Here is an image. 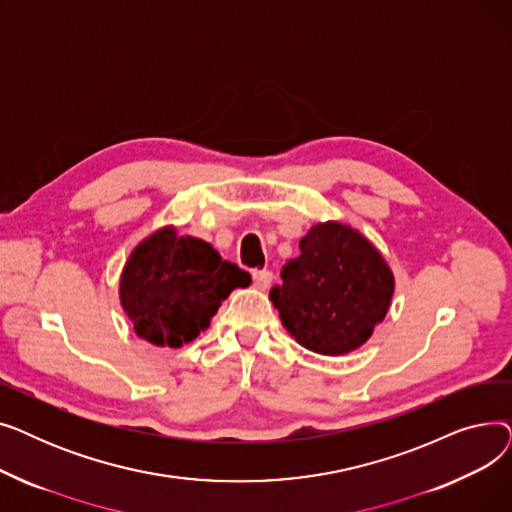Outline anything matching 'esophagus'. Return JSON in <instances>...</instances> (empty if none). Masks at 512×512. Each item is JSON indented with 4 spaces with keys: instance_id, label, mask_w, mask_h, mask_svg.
<instances>
[{
    "instance_id": "34e87169",
    "label": "esophagus",
    "mask_w": 512,
    "mask_h": 512,
    "mask_svg": "<svg viewBox=\"0 0 512 512\" xmlns=\"http://www.w3.org/2000/svg\"><path fill=\"white\" fill-rule=\"evenodd\" d=\"M272 280H274V274L270 270H255L253 272V284L261 290H267L272 286Z\"/></svg>"
}]
</instances>
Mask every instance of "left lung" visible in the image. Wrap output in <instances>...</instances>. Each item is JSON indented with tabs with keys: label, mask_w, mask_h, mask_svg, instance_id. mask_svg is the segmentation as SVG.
<instances>
[{
	"label": "left lung",
	"mask_w": 512,
	"mask_h": 512,
	"mask_svg": "<svg viewBox=\"0 0 512 512\" xmlns=\"http://www.w3.org/2000/svg\"><path fill=\"white\" fill-rule=\"evenodd\" d=\"M301 255L270 290L284 328L319 355H346L369 340L386 317L394 276L371 242L340 222L313 226L299 242Z\"/></svg>",
	"instance_id": "left-lung-1"
}]
</instances>
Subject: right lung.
<instances>
[{"label": "right lung", "mask_w": 512, "mask_h": 512, "mask_svg": "<svg viewBox=\"0 0 512 512\" xmlns=\"http://www.w3.org/2000/svg\"><path fill=\"white\" fill-rule=\"evenodd\" d=\"M251 276L224 261L205 240L161 228L128 257L120 280V303L139 338L180 348L207 330L211 317Z\"/></svg>", "instance_id": "1"}]
</instances>
